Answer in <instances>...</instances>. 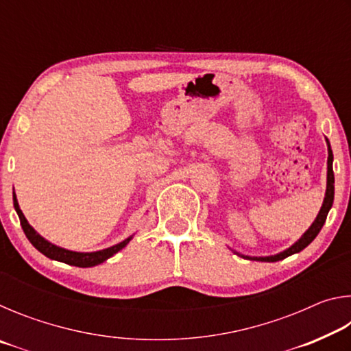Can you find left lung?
Here are the masks:
<instances>
[{"mask_svg": "<svg viewBox=\"0 0 351 351\" xmlns=\"http://www.w3.org/2000/svg\"><path fill=\"white\" fill-rule=\"evenodd\" d=\"M326 147H328V161H326V190H325V198H324L322 207H320V210L317 213L316 219H314L310 228L305 230V234L302 235L300 239L294 243V245H291L288 249H285V251L278 252V254H274V255H266V257H251V255H243L240 252L234 251L237 255H240V257L247 258V260L278 261V260H283V258L289 257V255L300 252L302 249H305L314 239H316L317 234L320 232V229H322V226L325 224L326 215H328V212H330L331 206H332V199H335V173H332V152H331V145H330V141L328 139H326Z\"/></svg>", "mask_w": 351, "mask_h": 351, "instance_id": "obj_1", "label": "left lung"}]
</instances>
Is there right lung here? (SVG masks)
<instances>
[{"label":"right lung","instance_id":"add662e5","mask_svg":"<svg viewBox=\"0 0 351 351\" xmlns=\"http://www.w3.org/2000/svg\"><path fill=\"white\" fill-rule=\"evenodd\" d=\"M14 207H15L16 213H19L21 228H23V230H25L27 240L32 243L35 249H38V251L43 255H46L47 258L62 261V263H68L73 266H79V268H91V266H97L100 263H104V261H106L110 257H112V255L117 254L121 249L125 247L130 243V240L133 239V235H130L128 239H125L121 243H117V245H114V246L100 249V251H94V252L69 251V249L60 247V246L54 245V243L47 241L32 228L31 224H29L26 217L23 215V212L20 209V204H19V199H16L15 192H14Z\"/></svg>","mask_w":351,"mask_h":351}]
</instances>
